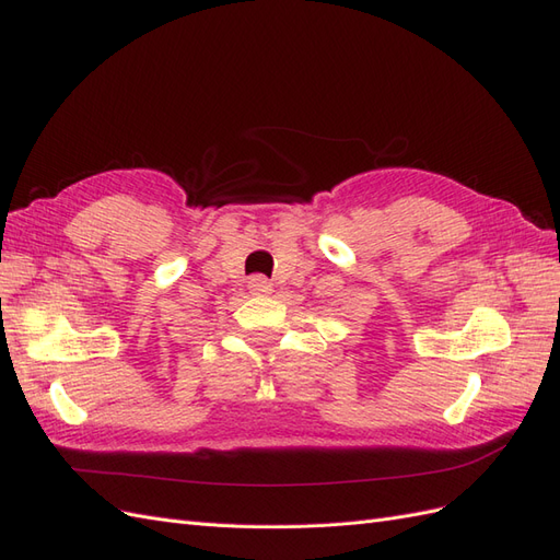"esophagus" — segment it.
Listing matches in <instances>:
<instances>
[{"label":"esophagus","mask_w":560,"mask_h":560,"mask_svg":"<svg viewBox=\"0 0 560 560\" xmlns=\"http://www.w3.org/2000/svg\"><path fill=\"white\" fill-rule=\"evenodd\" d=\"M249 290L252 292H268L270 290V282L264 276H252L249 278Z\"/></svg>","instance_id":"34e87169"}]
</instances>
